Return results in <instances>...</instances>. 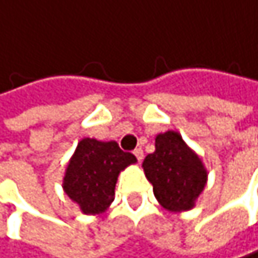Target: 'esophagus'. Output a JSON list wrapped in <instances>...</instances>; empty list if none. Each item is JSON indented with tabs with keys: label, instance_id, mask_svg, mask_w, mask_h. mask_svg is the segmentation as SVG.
I'll return each mask as SVG.
<instances>
[{
	"label": "esophagus",
	"instance_id": "34e87169",
	"mask_svg": "<svg viewBox=\"0 0 258 258\" xmlns=\"http://www.w3.org/2000/svg\"><path fill=\"white\" fill-rule=\"evenodd\" d=\"M133 154L136 156L138 162H142V160H144V151H142V148H136V150L133 151Z\"/></svg>",
	"mask_w": 258,
	"mask_h": 258
}]
</instances>
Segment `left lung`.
Instances as JSON below:
<instances>
[{
  "instance_id": "8db88e82",
  "label": "left lung",
  "mask_w": 258,
  "mask_h": 258,
  "mask_svg": "<svg viewBox=\"0 0 258 258\" xmlns=\"http://www.w3.org/2000/svg\"><path fill=\"white\" fill-rule=\"evenodd\" d=\"M142 166L156 198L171 212L190 210L207 181L200 157L175 132L156 138V151L145 157Z\"/></svg>"
}]
</instances>
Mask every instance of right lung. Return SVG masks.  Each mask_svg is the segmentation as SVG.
<instances>
[{
	"label": "right lung",
	"instance_id": "obj_1",
	"mask_svg": "<svg viewBox=\"0 0 258 258\" xmlns=\"http://www.w3.org/2000/svg\"><path fill=\"white\" fill-rule=\"evenodd\" d=\"M136 162L132 153H125L116 142L83 139L72 156L63 187L83 213H102L114 200L117 174Z\"/></svg>",
	"mask_w": 258,
	"mask_h": 258
}]
</instances>
